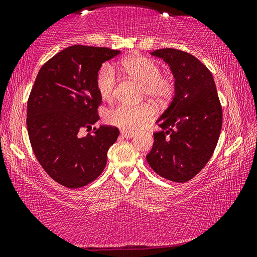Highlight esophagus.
<instances>
[{"instance_id": "esophagus-1", "label": "esophagus", "mask_w": 257, "mask_h": 257, "mask_svg": "<svg viewBox=\"0 0 257 257\" xmlns=\"http://www.w3.org/2000/svg\"><path fill=\"white\" fill-rule=\"evenodd\" d=\"M121 136L123 138H132L134 137V133L132 132H125V130H122L121 132Z\"/></svg>"}]
</instances>
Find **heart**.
Here are the masks:
<instances>
[{"mask_svg":"<svg viewBox=\"0 0 257 257\" xmlns=\"http://www.w3.org/2000/svg\"><path fill=\"white\" fill-rule=\"evenodd\" d=\"M124 72L133 79L142 82V95L148 96L158 103H166L174 92V83L170 77L161 75L160 67L152 59L144 56H132L122 60ZM117 82V76L113 65L104 63L96 74V88L104 100H111ZM154 107L149 103L140 105L121 104L108 109L106 121L109 124L134 132L143 127L153 119Z\"/></svg>","mask_w":257,"mask_h":257,"instance_id":"obj_1","label":"heart"}]
</instances>
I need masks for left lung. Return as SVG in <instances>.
<instances>
[{
    "label": "left lung",
    "instance_id": "obj_1",
    "mask_svg": "<svg viewBox=\"0 0 257 257\" xmlns=\"http://www.w3.org/2000/svg\"><path fill=\"white\" fill-rule=\"evenodd\" d=\"M151 55L169 65L175 95L157 120L146 156L154 172L166 180L184 183L193 178L213 156L222 129V106L213 75L200 60L177 49H159Z\"/></svg>",
    "mask_w": 257,
    "mask_h": 257
}]
</instances>
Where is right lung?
<instances>
[{
	"label": "right lung",
	"mask_w": 257,
	"mask_h": 257,
	"mask_svg": "<svg viewBox=\"0 0 257 257\" xmlns=\"http://www.w3.org/2000/svg\"><path fill=\"white\" fill-rule=\"evenodd\" d=\"M119 50L89 46L64 49L40 68L27 101V132L36 159L52 180L68 189L95 181L107 161L119 129L93 128L101 97L96 74Z\"/></svg>",
	"instance_id": "1"
}]
</instances>
